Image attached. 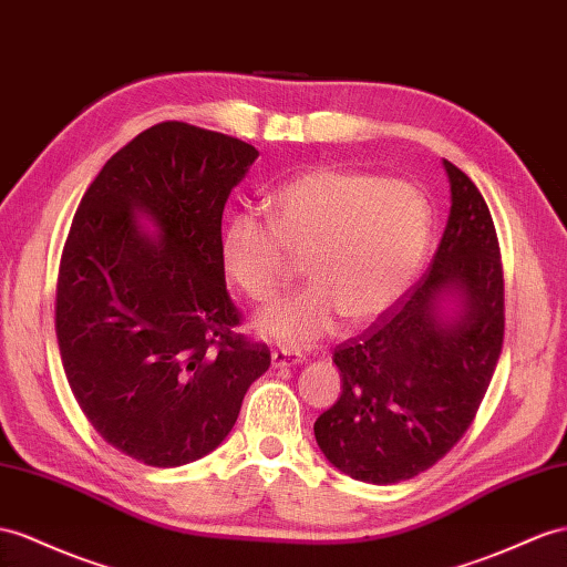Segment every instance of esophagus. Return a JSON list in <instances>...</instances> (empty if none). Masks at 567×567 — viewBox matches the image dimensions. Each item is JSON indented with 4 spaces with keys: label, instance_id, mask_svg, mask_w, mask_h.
<instances>
[{
    "label": "esophagus",
    "instance_id": "obj_1",
    "mask_svg": "<svg viewBox=\"0 0 567 567\" xmlns=\"http://www.w3.org/2000/svg\"><path fill=\"white\" fill-rule=\"evenodd\" d=\"M301 359H303V354L297 352V350H289V347H278V350H272V354H270V361H272L275 369L295 367V364H299Z\"/></svg>",
    "mask_w": 567,
    "mask_h": 567
}]
</instances>
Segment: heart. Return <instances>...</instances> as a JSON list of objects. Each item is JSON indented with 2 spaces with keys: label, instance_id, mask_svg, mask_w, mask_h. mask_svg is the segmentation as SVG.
<instances>
[{
  "label": "heart",
  "instance_id": "b5f03b06",
  "mask_svg": "<svg viewBox=\"0 0 567 567\" xmlns=\"http://www.w3.org/2000/svg\"><path fill=\"white\" fill-rule=\"evenodd\" d=\"M270 220L229 217L220 258L229 282L270 301L289 278V254L307 256L309 282L258 316L266 338L313 342L344 316L367 323L393 309L422 270L431 206L419 188L379 174L316 167L270 196Z\"/></svg>",
  "mask_w": 567,
  "mask_h": 567
}]
</instances>
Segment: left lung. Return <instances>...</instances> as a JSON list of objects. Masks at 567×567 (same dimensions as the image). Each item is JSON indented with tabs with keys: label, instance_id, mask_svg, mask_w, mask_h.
Returning <instances> with one entry per match:
<instances>
[{
	"label": "left lung",
	"instance_id": "left-lung-1",
	"mask_svg": "<svg viewBox=\"0 0 567 567\" xmlns=\"http://www.w3.org/2000/svg\"><path fill=\"white\" fill-rule=\"evenodd\" d=\"M450 215L431 268L357 338L336 347L342 395L316 419L332 467L398 484L450 453L496 371L503 266L496 227L474 182L443 159Z\"/></svg>",
	"mask_w": 567,
	"mask_h": 567
}]
</instances>
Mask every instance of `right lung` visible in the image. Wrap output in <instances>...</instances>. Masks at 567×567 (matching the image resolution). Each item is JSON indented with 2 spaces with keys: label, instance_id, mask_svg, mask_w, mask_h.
I'll return each instance as SVG.
<instances>
[{
  "label": "right lung",
  "instance_id": "obj_1",
  "mask_svg": "<svg viewBox=\"0 0 567 567\" xmlns=\"http://www.w3.org/2000/svg\"><path fill=\"white\" fill-rule=\"evenodd\" d=\"M256 157L239 138L155 124L107 159L71 223L54 307L66 381L91 426L151 467L220 445L270 367L268 344L235 330L220 258L225 203Z\"/></svg>",
  "mask_w": 567,
  "mask_h": 567
}]
</instances>
